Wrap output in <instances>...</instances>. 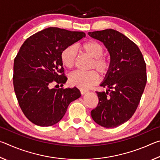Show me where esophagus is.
Listing matches in <instances>:
<instances>
[{
    "label": "esophagus",
    "mask_w": 160,
    "mask_h": 160,
    "mask_svg": "<svg viewBox=\"0 0 160 160\" xmlns=\"http://www.w3.org/2000/svg\"><path fill=\"white\" fill-rule=\"evenodd\" d=\"M80 93L82 94H85L86 93H88L89 92L88 90H85V89H80Z\"/></svg>",
    "instance_id": "1"
}]
</instances>
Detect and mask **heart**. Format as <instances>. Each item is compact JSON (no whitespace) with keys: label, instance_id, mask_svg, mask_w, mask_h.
I'll return each mask as SVG.
<instances>
[{"label":"heart","instance_id":"heart-1","mask_svg":"<svg viewBox=\"0 0 160 160\" xmlns=\"http://www.w3.org/2000/svg\"><path fill=\"white\" fill-rule=\"evenodd\" d=\"M80 50L93 58L90 68L96 69L101 75H106L110 68V62L102 56L104 48L99 43L95 41H88L78 46ZM76 58V50L72 46L66 47L62 51L61 59L64 66L70 68L74 66ZM99 75L95 70L83 72L77 70L72 72L69 76V82L71 85L79 88H89L98 82Z\"/></svg>","mask_w":160,"mask_h":160}]
</instances>
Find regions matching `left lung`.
Segmentation results:
<instances>
[{
	"label": "left lung",
	"instance_id": "obj_1",
	"mask_svg": "<svg viewBox=\"0 0 160 160\" xmlns=\"http://www.w3.org/2000/svg\"><path fill=\"white\" fill-rule=\"evenodd\" d=\"M104 43L110 54V68L96 92L97 107L92 118L101 126L116 128L126 122L136 110L147 82L146 64L138 46L125 35L112 29L88 32Z\"/></svg>",
	"mask_w": 160,
	"mask_h": 160
}]
</instances>
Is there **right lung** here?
<instances>
[{"label":"right lung","mask_w":160,"mask_h":160,"mask_svg":"<svg viewBox=\"0 0 160 160\" xmlns=\"http://www.w3.org/2000/svg\"><path fill=\"white\" fill-rule=\"evenodd\" d=\"M85 37L82 32L48 28L28 38L20 47L13 66L14 90L24 114L35 125L57 123L70 103L81 96L75 87L56 89L51 84L66 83L62 51Z\"/></svg>","instance_id":"right-lung-1"}]
</instances>
